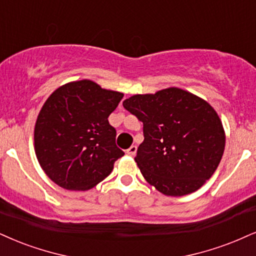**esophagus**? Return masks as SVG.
<instances>
[{
  "mask_svg": "<svg viewBox=\"0 0 256 256\" xmlns=\"http://www.w3.org/2000/svg\"><path fill=\"white\" fill-rule=\"evenodd\" d=\"M126 153L128 154V156H134L135 154H136V146H132V147H129L127 150H126Z\"/></svg>",
  "mask_w": 256,
  "mask_h": 256,
  "instance_id": "esophagus-1",
  "label": "esophagus"
}]
</instances>
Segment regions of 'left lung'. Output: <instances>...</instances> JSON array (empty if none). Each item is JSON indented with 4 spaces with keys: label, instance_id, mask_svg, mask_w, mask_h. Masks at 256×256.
<instances>
[{
    "label": "left lung",
    "instance_id": "1",
    "mask_svg": "<svg viewBox=\"0 0 256 256\" xmlns=\"http://www.w3.org/2000/svg\"><path fill=\"white\" fill-rule=\"evenodd\" d=\"M123 106L144 123L135 162L147 182L166 196L200 188L220 165L226 133L216 110L200 97L167 88L134 94Z\"/></svg>",
    "mask_w": 256,
    "mask_h": 256
}]
</instances>
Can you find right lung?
Wrapping results in <instances>:
<instances>
[{
  "label": "right lung",
  "instance_id": "obj_1",
  "mask_svg": "<svg viewBox=\"0 0 256 256\" xmlns=\"http://www.w3.org/2000/svg\"><path fill=\"white\" fill-rule=\"evenodd\" d=\"M122 97L83 80L62 85L46 100L34 128V150L53 182L86 191L112 173L124 153L116 146L108 118Z\"/></svg>",
  "mask_w": 256,
  "mask_h": 256
}]
</instances>
